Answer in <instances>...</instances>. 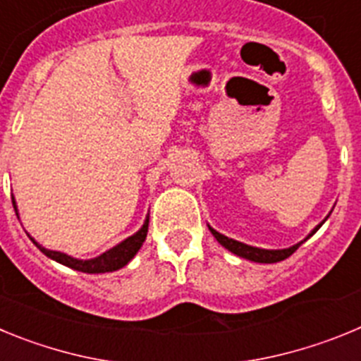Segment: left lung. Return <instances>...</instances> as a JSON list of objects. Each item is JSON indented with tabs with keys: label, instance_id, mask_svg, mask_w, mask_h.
<instances>
[{
	"label": "left lung",
	"instance_id": "obj_1",
	"mask_svg": "<svg viewBox=\"0 0 361 361\" xmlns=\"http://www.w3.org/2000/svg\"><path fill=\"white\" fill-rule=\"evenodd\" d=\"M331 215V212H329ZM329 215L325 216L324 220H322L320 224L317 226V228L312 229L311 233H309L307 237L304 238V240H300L298 244L291 245V247H286V250H262V247H255V245H250V244H244V242H238L235 240V238H229L226 237V235H222V233H219L216 229H213L212 226H208L209 231H212L213 237L216 238V242H219L220 245H224L226 250L231 251L233 255H237V257H242L245 258V260H251V262H258V264H275V262H280V260H286L288 257H291L293 253H295L296 250H298L300 245L304 244L307 238H311L314 233L318 231V229L322 228V224H324L325 220L329 219Z\"/></svg>",
	"mask_w": 361,
	"mask_h": 361
}]
</instances>
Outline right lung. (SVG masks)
Listing matches in <instances>:
<instances>
[{
  "label": "right lung",
  "mask_w": 361,
  "mask_h": 361,
  "mask_svg": "<svg viewBox=\"0 0 361 361\" xmlns=\"http://www.w3.org/2000/svg\"><path fill=\"white\" fill-rule=\"evenodd\" d=\"M12 204H14L16 215L19 219L18 213V206H16V199L12 197ZM148 222H149V213L146 215L145 224L141 226L139 231H135L132 237L124 238L123 242H119L117 245L110 247L108 251H104L103 255H99L95 258H88V260H81V258H73L70 255L61 253V251H54V250H47L39 242H36L34 238L30 237V240L37 245V250L41 251L43 255L50 258V260H56V262L63 264V266L70 267V269L81 271V273H90V275H95V273H111V271H117L121 267H124L126 264L132 260L133 257L137 255V251L141 250L142 242L146 240V235H148Z\"/></svg>",
  "instance_id": "right-lung-1"
}]
</instances>
